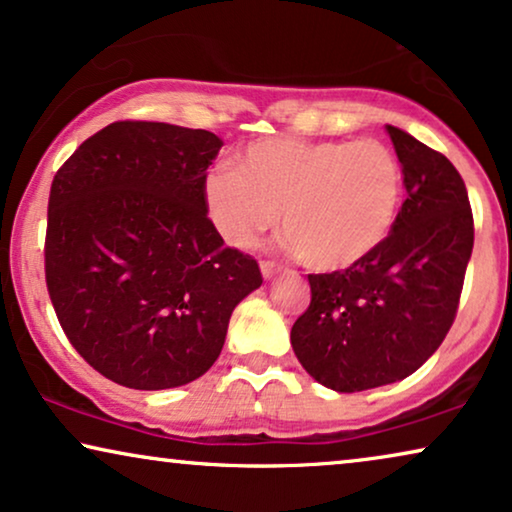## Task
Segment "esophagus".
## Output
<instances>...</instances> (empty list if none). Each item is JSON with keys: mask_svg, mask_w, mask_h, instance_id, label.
<instances>
[{"mask_svg": "<svg viewBox=\"0 0 512 512\" xmlns=\"http://www.w3.org/2000/svg\"><path fill=\"white\" fill-rule=\"evenodd\" d=\"M279 272H282V268H279L277 263L261 261V275H263V279H272L275 275H279Z\"/></svg>", "mask_w": 512, "mask_h": 512, "instance_id": "esophagus-1", "label": "esophagus"}]
</instances>
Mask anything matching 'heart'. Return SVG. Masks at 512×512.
Returning a JSON list of instances; mask_svg holds the SVG:
<instances>
[{
  "mask_svg": "<svg viewBox=\"0 0 512 512\" xmlns=\"http://www.w3.org/2000/svg\"><path fill=\"white\" fill-rule=\"evenodd\" d=\"M403 188L396 153L375 139L270 137L249 144L237 167H214L202 195L226 242L249 247L282 216L293 254L314 270L333 272L352 268L387 240Z\"/></svg>",
  "mask_w": 512,
  "mask_h": 512,
  "instance_id": "b5f03b06",
  "label": "heart"
}]
</instances>
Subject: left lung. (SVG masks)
I'll list each match as a JSON object with an SVG mask.
<instances>
[{"label":"left lung","instance_id":"obj_1","mask_svg":"<svg viewBox=\"0 0 512 512\" xmlns=\"http://www.w3.org/2000/svg\"><path fill=\"white\" fill-rule=\"evenodd\" d=\"M387 132L408 193L396 226L352 268L307 277L310 307L291 328L303 368L340 394L403 380L436 352L473 251L471 202L457 167L410 132Z\"/></svg>","mask_w":512,"mask_h":512}]
</instances>
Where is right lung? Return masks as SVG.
Listing matches in <instances>:
<instances>
[{
	"label": "right lung",
	"mask_w": 512,
	"mask_h": 512,
	"mask_svg": "<svg viewBox=\"0 0 512 512\" xmlns=\"http://www.w3.org/2000/svg\"><path fill=\"white\" fill-rule=\"evenodd\" d=\"M223 142L209 130L121 121L86 139L48 198L46 284L76 352L130 389L205 375L230 314L263 284L223 244L205 184Z\"/></svg>",
	"instance_id": "add662e5"
}]
</instances>
